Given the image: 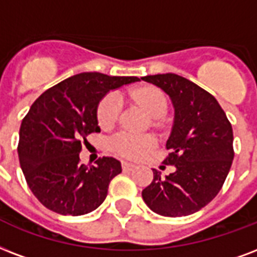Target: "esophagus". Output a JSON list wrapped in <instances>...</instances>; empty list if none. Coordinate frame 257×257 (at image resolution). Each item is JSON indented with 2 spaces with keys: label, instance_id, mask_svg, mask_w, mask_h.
Returning a JSON list of instances; mask_svg holds the SVG:
<instances>
[{
  "label": "esophagus",
  "instance_id": "34e87169",
  "mask_svg": "<svg viewBox=\"0 0 257 257\" xmlns=\"http://www.w3.org/2000/svg\"><path fill=\"white\" fill-rule=\"evenodd\" d=\"M135 164L129 163V162H122V170L124 171H132V170H135Z\"/></svg>",
  "mask_w": 257,
  "mask_h": 257
}]
</instances>
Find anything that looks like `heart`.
<instances>
[{
  "label": "heart",
  "mask_w": 257,
  "mask_h": 257,
  "mask_svg": "<svg viewBox=\"0 0 257 257\" xmlns=\"http://www.w3.org/2000/svg\"><path fill=\"white\" fill-rule=\"evenodd\" d=\"M133 98L140 103L143 109L152 117L160 118L167 111V98L162 90L156 87H142L133 93ZM122 107V99L118 93H109L102 98L98 105V122L102 128H109L114 124ZM110 150L114 154L129 158L140 159L148 154L155 146L154 139L146 135H132L128 132H120L110 139Z\"/></svg>",
  "instance_id": "1"
}]
</instances>
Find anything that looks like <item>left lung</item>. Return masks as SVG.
Here are the masks:
<instances>
[{"label": "left lung", "instance_id": "8db88e82", "mask_svg": "<svg viewBox=\"0 0 257 257\" xmlns=\"http://www.w3.org/2000/svg\"><path fill=\"white\" fill-rule=\"evenodd\" d=\"M142 79L171 99L174 124L163 163L175 167L166 176L154 170L143 199L164 217L193 214L214 198L228 176L234 156L232 125L217 99L183 76L168 72Z\"/></svg>", "mask_w": 257, "mask_h": 257}]
</instances>
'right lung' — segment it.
<instances>
[{"label":"right lung","instance_id":"right-lung-1","mask_svg":"<svg viewBox=\"0 0 257 257\" xmlns=\"http://www.w3.org/2000/svg\"><path fill=\"white\" fill-rule=\"evenodd\" d=\"M137 76L82 72L64 79L37 98L20 128L19 159L29 189L50 210L83 215L105 201L109 183L121 172L114 158L97 166L79 163L86 137L99 132L97 109L110 90L139 82Z\"/></svg>","mask_w":257,"mask_h":257}]
</instances>
